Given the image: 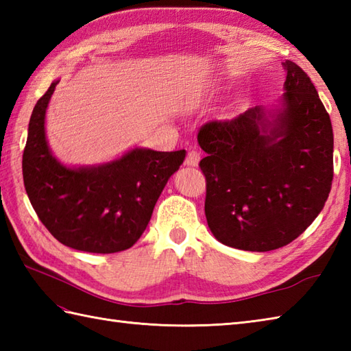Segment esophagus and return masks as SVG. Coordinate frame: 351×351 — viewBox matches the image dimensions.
<instances>
[{"label": "esophagus", "instance_id": "34e87169", "mask_svg": "<svg viewBox=\"0 0 351 351\" xmlns=\"http://www.w3.org/2000/svg\"><path fill=\"white\" fill-rule=\"evenodd\" d=\"M200 161V152L196 151V149H191L187 154V158H185V164L191 167H196Z\"/></svg>", "mask_w": 351, "mask_h": 351}]
</instances>
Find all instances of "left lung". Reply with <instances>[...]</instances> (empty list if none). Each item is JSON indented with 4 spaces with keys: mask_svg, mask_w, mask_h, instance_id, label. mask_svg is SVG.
Segmentation results:
<instances>
[{
    "mask_svg": "<svg viewBox=\"0 0 351 351\" xmlns=\"http://www.w3.org/2000/svg\"><path fill=\"white\" fill-rule=\"evenodd\" d=\"M282 107L256 106L230 121L200 126L206 152L205 215L214 237L229 247L268 252L303 234L323 210L333 180L329 113L308 73L294 62Z\"/></svg>",
    "mask_w": 351,
    "mask_h": 351,
    "instance_id": "obj_1",
    "label": "left lung"
}]
</instances>
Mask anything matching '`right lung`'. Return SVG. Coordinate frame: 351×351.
<instances>
[{"instance_id":"1","label":"right lung","mask_w":351,"mask_h":351,"mask_svg":"<svg viewBox=\"0 0 351 351\" xmlns=\"http://www.w3.org/2000/svg\"><path fill=\"white\" fill-rule=\"evenodd\" d=\"M58 81L37 101L29 117L22 175L29 202L52 237L75 250L116 253L145 232L162 189L185 151L136 147L95 167H66L45 137V113Z\"/></svg>"}]
</instances>
